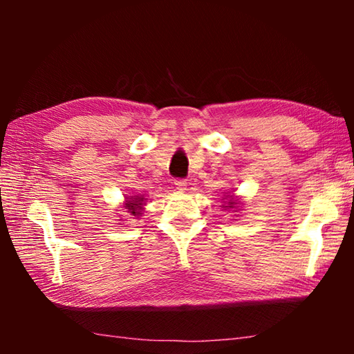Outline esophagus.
Returning a JSON list of instances; mask_svg holds the SVG:
<instances>
[{"label": "esophagus", "mask_w": 354, "mask_h": 354, "mask_svg": "<svg viewBox=\"0 0 354 354\" xmlns=\"http://www.w3.org/2000/svg\"><path fill=\"white\" fill-rule=\"evenodd\" d=\"M175 187L178 190H185V187H187V181L183 178H178V179H175Z\"/></svg>", "instance_id": "obj_1"}]
</instances>
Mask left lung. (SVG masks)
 I'll return each mask as SVG.
<instances>
[{
    "label": "left lung",
    "instance_id": "1",
    "mask_svg": "<svg viewBox=\"0 0 354 354\" xmlns=\"http://www.w3.org/2000/svg\"><path fill=\"white\" fill-rule=\"evenodd\" d=\"M226 207H232V203H231V206H226Z\"/></svg>",
    "mask_w": 354,
    "mask_h": 354
}]
</instances>
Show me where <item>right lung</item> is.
Wrapping results in <instances>:
<instances>
[{"label":"right lung","instance_id":"obj_1","mask_svg":"<svg viewBox=\"0 0 354 354\" xmlns=\"http://www.w3.org/2000/svg\"><path fill=\"white\" fill-rule=\"evenodd\" d=\"M143 201H145V198H142V196H137V198H133L129 200L127 203V207H128V212L133 214V215H139L140 211H142V205Z\"/></svg>","mask_w":354,"mask_h":354}]
</instances>
